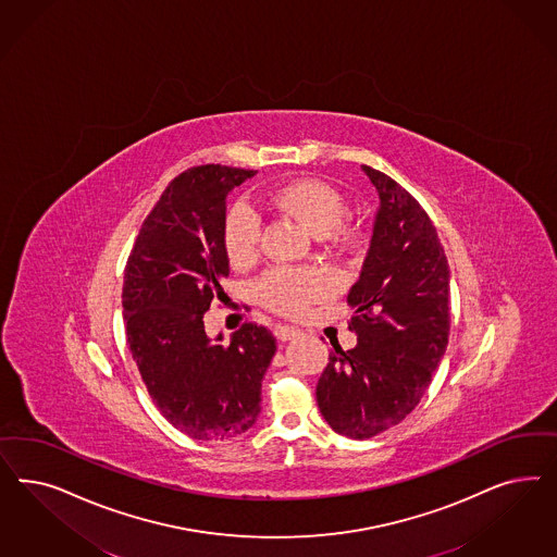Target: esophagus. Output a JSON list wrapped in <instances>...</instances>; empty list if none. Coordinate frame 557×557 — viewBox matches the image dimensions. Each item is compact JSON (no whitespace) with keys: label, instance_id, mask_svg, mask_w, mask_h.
Returning <instances> with one entry per match:
<instances>
[{"label":"esophagus","instance_id":"1","mask_svg":"<svg viewBox=\"0 0 557 557\" xmlns=\"http://www.w3.org/2000/svg\"><path fill=\"white\" fill-rule=\"evenodd\" d=\"M274 336L283 342L295 341V338L301 336V330H297L293 325H276L274 327Z\"/></svg>","mask_w":557,"mask_h":557}]
</instances>
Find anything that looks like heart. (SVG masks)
Returning a JSON list of instances; mask_svg holds the SVG:
<instances>
[{
	"mask_svg": "<svg viewBox=\"0 0 557 557\" xmlns=\"http://www.w3.org/2000/svg\"><path fill=\"white\" fill-rule=\"evenodd\" d=\"M267 202L272 209L297 219L311 234L341 253L352 251L360 242V230L344 215L346 205L341 193L318 178H297L270 190ZM223 251L235 269H244L258 258L260 219L246 202H235L223 216ZM330 285L318 269L278 267L256 281V297L264 307L283 315H301L307 306L327 295Z\"/></svg>",
	"mask_w": 557,
	"mask_h": 557,
	"instance_id": "1",
	"label": "heart"
}]
</instances>
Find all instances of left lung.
I'll use <instances>...</instances> for the list:
<instances>
[{
    "instance_id": "obj_1",
    "label": "left lung",
    "mask_w": 557,
    "mask_h": 557,
    "mask_svg": "<svg viewBox=\"0 0 557 557\" xmlns=\"http://www.w3.org/2000/svg\"><path fill=\"white\" fill-rule=\"evenodd\" d=\"M377 219L360 278L348 293L357 346L334 344L315 387L332 431L371 438L420 404L447 350L449 262L431 216L394 178L371 165Z\"/></svg>"
}]
</instances>
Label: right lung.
I'll list each match as a JSON object with an SVG mask.
<instances>
[{
    "instance_id": "add662e5",
    "label": "right lung",
    "mask_w": 557,
    "mask_h": 557,
    "mask_svg": "<svg viewBox=\"0 0 557 557\" xmlns=\"http://www.w3.org/2000/svg\"><path fill=\"white\" fill-rule=\"evenodd\" d=\"M256 172L207 163L168 184L125 267L126 344L163 418L197 441H227L253 426L262 377L276 350L264 325L242 323L230 344L205 334V311L225 304V198Z\"/></svg>"
}]
</instances>
